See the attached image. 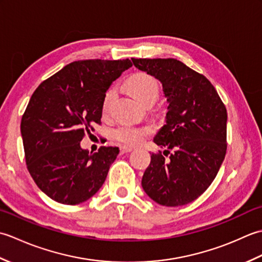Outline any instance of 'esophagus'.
<instances>
[{
  "mask_svg": "<svg viewBox=\"0 0 262 262\" xmlns=\"http://www.w3.org/2000/svg\"><path fill=\"white\" fill-rule=\"evenodd\" d=\"M133 148L130 146H120V153L121 154H125L128 152H132Z\"/></svg>",
  "mask_w": 262,
  "mask_h": 262,
  "instance_id": "1",
  "label": "esophagus"
}]
</instances>
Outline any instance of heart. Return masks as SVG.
I'll return each instance as SVG.
<instances>
[{
    "label": "heart",
    "mask_w": 262,
    "mask_h": 262,
    "mask_svg": "<svg viewBox=\"0 0 262 262\" xmlns=\"http://www.w3.org/2000/svg\"><path fill=\"white\" fill-rule=\"evenodd\" d=\"M132 93L134 97L143 103L147 99H157L159 96V83L152 75L147 73H137L133 75L128 81ZM116 98V88H110L104 93L102 100V114L107 115L111 104ZM149 133L147 127L133 126L130 124H121L114 130V136L117 141H119L127 145H136L140 144Z\"/></svg>",
    "instance_id": "1"
}]
</instances>
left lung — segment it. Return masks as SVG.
<instances>
[{
	"label": "left lung",
	"instance_id": "1",
	"mask_svg": "<svg viewBox=\"0 0 262 262\" xmlns=\"http://www.w3.org/2000/svg\"><path fill=\"white\" fill-rule=\"evenodd\" d=\"M162 84L165 125L154 137L164 148L151 154L142 187L155 203L176 207L193 202L213 182L226 154L227 113L213 84L174 58H132ZM171 152H170L169 151Z\"/></svg>",
	"mask_w": 262,
	"mask_h": 262
}]
</instances>
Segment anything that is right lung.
Here are the masks:
<instances>
[{"mask_svg": "<svg viewBox=\"0 0 262 262\" xmlns=\"http://www.w3.org/2000/svg\"><path fill=\"white\" fill-rule=\"evenodd\" d=\"M130 60H77L43 81L21 119L27 168L49 198L77 205L96 194L107 178L118 147L92 153L81 147L85 132L100 124L102 100Z\"/></svg>", "mask_w": 262, "mask_h": 262, "instance_id": "1", "label": "right lung"}]
</instances>
